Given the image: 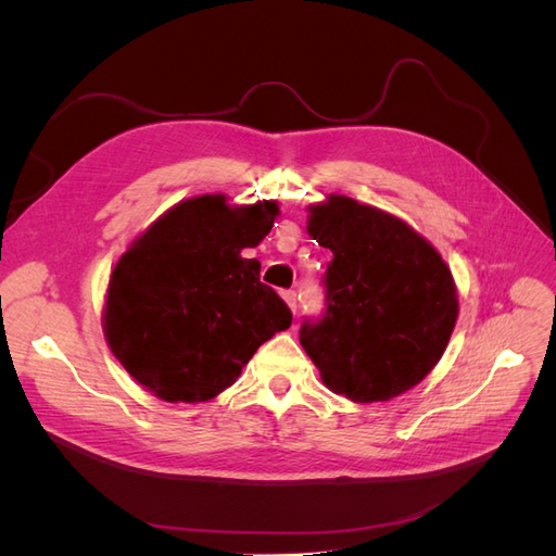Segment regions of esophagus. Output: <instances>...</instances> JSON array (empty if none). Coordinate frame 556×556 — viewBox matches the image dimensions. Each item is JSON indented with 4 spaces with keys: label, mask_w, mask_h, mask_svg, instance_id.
I'll return each instance as SVG.
<instances>
[{
    "label": "esophagus",
    "mask_w": 556,
    "mask_h": 556,
    "mask_svg": "<svg viewBox=\"0 0 556 556\" xmlns=\"http://www.w3.org/2000/svg\"><path fill=\"white\" fill-rule=\"evenodd\" d=\"M282 299H285V304H288L290 306V311L292 313H296V292H282Z\"/></svg>",
    "instance_id": "esophagus-1"
}]
</instances>
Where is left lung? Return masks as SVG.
Here are the masks:
<instances>
[{"mask_svg": "<svg viewBox=\"0 0 556 556\" xmlns=\"http://www.w3.org/2000/svg\"><path fill=\"white\" fill-rule=\"evenodd\" d=\"M306 231L331 250L327 313L301 345L327 390L357 403L390 401L441 362L459 317L450 266L422 233L382 208L329 194Z\"/></svg>", "mask_w": 556, "mask_h": 556, "instance_id": "1", "label": "left lung"}]
</instances>
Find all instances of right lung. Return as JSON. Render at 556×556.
Instances as JSON below:
<instances>
[{"label":"right lung","instance_id":"1","mask_svg":"<svg viewBox=\"0 0 556 556\" xmlns=\"http://www.w3.org/2000/svg\"><path fill=\"white\" fill-rule=\"evenodd\" d=\"M278 201L231 204L199 194L164 211L111 268L102 329L115 359L150 394L206 403L239 380L257 348L292 325L285 301L260 282L257 248Z\"/></svg>","mask_w":556,"mask_h":556}]
</instances>
